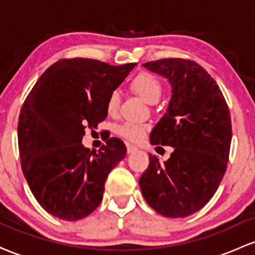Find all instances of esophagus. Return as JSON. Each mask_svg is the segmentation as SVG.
Listing matches in <instances>:
<instances>
[{
    "label": "esophagus",
    "mask_w": 255,
    "mask_h": 255,
    "mask_svg": "<svg viewBox=\"0 0 255 255\" xmlns=\"http://www.w3.org/2000/svg\"><path fill=\"white\" fill-rule=\"evenodd\" d=\"M135 151H137V147H135V146H133V145H127V153H128V154L133 153V152H135Z\"/></svg>",
    "instance_id": "obj_1"
}]
</instances>
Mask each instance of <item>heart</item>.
<instances>
[{
    "label": "heart",
    "instance_id": "b5f03b06",
    "mask_svg": "<svg viewBox=\"0 0 255 255\" xmlns=\"http://www.w3.org/2000/svg\"><path fill=\"white\" fill-rule=\"evenodd\" d=\"M130 89L140 96L146 103L154 104L159 101L163 93V83L153 73L142 71L130 80ZM120 109V95L118 91H113L107 99V111L109 115H116ZM148 127L142 124L126 122L119 127V134L131 142H137L144 139Z\"/></svg>",
    "mask_w": 255,
    "mask_h": 255
}]
</instances>
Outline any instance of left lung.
I'll return each instance as SVG.
<instances>
[{
    "mask_svg": "<svg viewBox=\"0 0 255 255\" xmlns=\"http://www.w3.org/2000/svg\"><path fill=\"white\" fill-rule=\"evenodd\" d=\"M144 67L172 85L168 111L150 139L151 144L171 146L174 151L164 164L148 154L140 188L159 215L187 217L209 203L227 170L233 134L230 110L215 79L195 61L162 58Z\"/></svg>",
    "mask_w": 255,
    "mask_h": 255,
    "instance_id": "obj_1",
    "label": "left lung"
}]
</instances>
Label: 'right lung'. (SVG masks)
Returning a JSON list of instances; mask_svg holds the SVG:
<instances>
[{"instance_id": "obj_1", "label": "right lung", "mask_w": 255, "mask_h": 255, "mask_svg": "<svg viewBox=\"0 0 255 255\" xmlns=\"http://www.w3.org/2000/svg\"><path fill=\"white\" fill-rule=\"evenodd\" d=\"M135 66L62 58L26 97L17 122L20 163L36 200L55 217L78 221L101 204L108 175L127 148L118 137L98 152L81 141L87 127L107 118L108 97Z\"/></svg>"}]
</instances>
